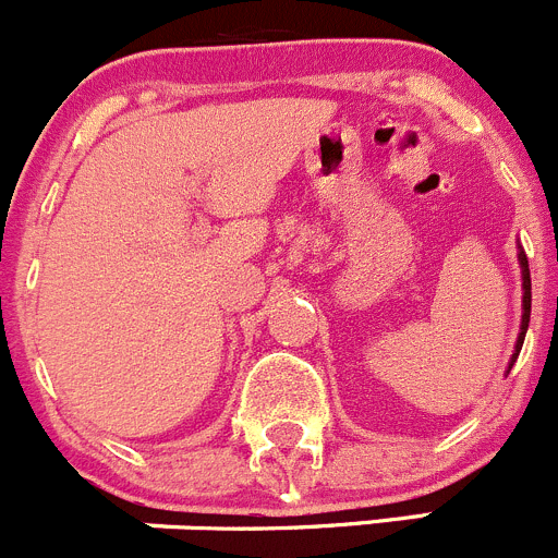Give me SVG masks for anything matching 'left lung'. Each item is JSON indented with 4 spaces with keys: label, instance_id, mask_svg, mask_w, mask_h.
<instances>
[{
    "label": "left lung",
    "instance_id": "1",
    "mask_svg": "<svg viewBox=\"0 0 558 558\" xmlns=\"http://www.w3.org/2000/svg\"><path fill=\"white\" fill-rule=\"evenodd\" d=\"M521 259V270H523V323H521V337H518V344H514V353H512V362H509V369H512L514 359L521 353L523 348V339H526V328H529V315H532V276H529V259L526 254H518Z\"/></svg>",
    "mask_w": 558,
    "mask_h": 558
}]
</instances>
